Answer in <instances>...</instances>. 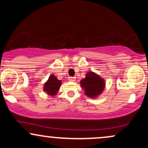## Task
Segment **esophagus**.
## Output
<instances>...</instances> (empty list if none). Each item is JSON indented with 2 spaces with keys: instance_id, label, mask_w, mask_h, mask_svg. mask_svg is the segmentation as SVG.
Listing matches in <instances>:
<instances>
[{
  "instance_id": "esophagus-1",
  "label": "esophagus",
  "mask_w": 148,
  "mask_h": 148,
  "mask_svg": "<svg viewBox=\"0 0 148 148\" xmlns=\"http://www.w3.org/2000/svg\"><path fill=\"white\" fill-rule=\"evenodd\" d=\"M75 77H72V76H69V77L68 78V80L69 81H75Z\"/></svg>"
}]
</instances>
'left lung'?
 Here are the masks:
<instances>
[{"mask_svg":"<svg viewBox=\"0 0 148 148\" xmlns=\"http://www.w3.org/2000/svg\"><path fill=\"white\" fill-rule=\"evenodd\" d=\"M80 84L84 89L85 94L91 98L101 94L105 86L103 79L92 72L87 73L86 78L81 80Z\"/></svg>","mask_w":148,"mask_h":148,"instance_id":"1","label":"left lung"}]
</instances>
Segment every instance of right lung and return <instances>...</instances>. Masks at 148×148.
<instances>
[{"instance_id":"add662e5","label":"right lung","mask_w":148,"mask_h":148,"mask_svg":"<svg viewBox=\"0 0 148 148\" xmlns=\"http://www.w3.org/2000/svg\"><path fill=\"white\" fill-rule=\"evenodd\" d=\"M61 85V81L57 79L54 75L49 76L48 81L44 86V91L50 95H56Z\"/></svg>"}]
</instances>
